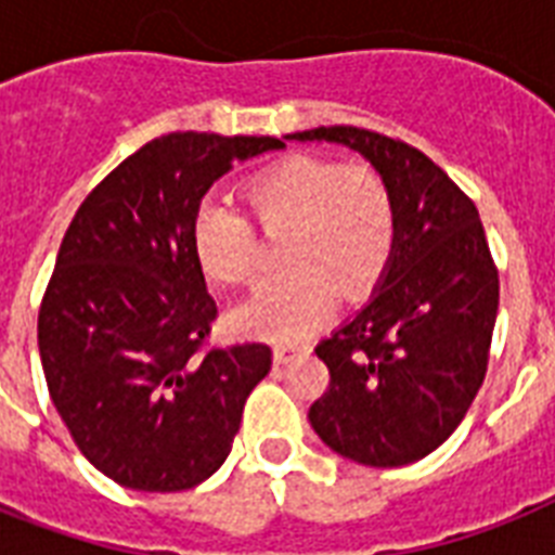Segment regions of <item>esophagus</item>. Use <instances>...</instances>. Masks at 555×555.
<instances>
[{"mask_svg": "<svg viewBox=\"0 0 555 555\" xmlns=\"http://www.w3.org/2000/svg\"><path fill=\"white\" fill-rule=\"evenodd\" d=\"M302 351L305 348L296 346V343H276V346H273V360H276L279 365H285V363H291L294 357L302 354Z\"/></svg>", "mask_w": 555, "mask_h": 555, "instance_id": "34e87169", "label": "esophagus"}]
</instances>
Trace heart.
Wrapping results in <instances>:
<instances>
[{
	"instance_id": "1",
	"label": "heart",
	"mask_w": 555,
	"mask_h": 555,
	"mask_svg": "<svg viewBox=\"0 0 555 555\" xmlns=\"http://www.w3.org/2000/svg\"><path fill=\"white\" fill-rule=\"evenodd\" d=\"M256 224L287 233L282 264L235 311L238 328L270 339L305 337L331 313L337 294L365 296L386 273L397 242V209L377 169L291 155L244 186ZM192 250L221 285L250 282L259 270V235L242 209L204 201L192 218Z\"/></svg>"
}]
</instances>
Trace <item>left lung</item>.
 Returning <instances> with one entry per match:
<instances>
[{
    "label": "left lung",
    "mask_w": 555,
    "mask_h": 555,
    "mask_svg": "<svg viewBox=\"0 0 555 555\" xmlns=\"http://www.w3.org/2000/svg\"><path fill=\"white\" fill-rule=\"evenodd\" d=\"M287 138L360 152L397 209L395 253L379 287L317 346L331 383L308 412L311 426L357 464H414L457 429L490 363L499 268L478 209L403 141L357 126Z\"/></svg>",
    "instance_id": "1"
}]
</instances>
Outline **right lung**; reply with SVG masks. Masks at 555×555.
Listing matches in <instances>:
<instances>
[{
	"mask_svg": "<svg viewBox=\"0 0 555 555\" xmlns=\"http://www.w3.org/2000/svg\"><path fill=\"white\" fill-rule=\"evenodd\" d=\"M279 138L169 132L108 172L65 230L39 305L48 395L100 473L143 492L192 490L230 455L264 343L207 346L218 317L192 218L218 178Z\"/></svg>",
	"mask_w": 555,
	"mask_h": 555,
	"instance_id": "obj_1",
	"label": "right lung"
}]
</instances>
